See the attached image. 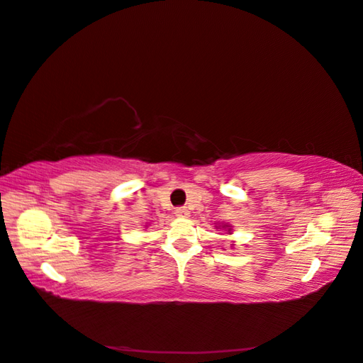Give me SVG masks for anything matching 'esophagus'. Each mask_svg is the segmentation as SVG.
<instances>
[{"label": "esophagus", "mask_w": 363, "mask_h": 363, "mask_svg": "<svg viewBox=\"0 0 363 363\" xmlns=\"http://www.w3.org/2000/svg\"><path fill=\"white\" fill-rule=\"evenodd\" d=\"M174 213H175L177 218H186L188 214H189V211L184 208V206H179V208H175Z\"/></svg>", "instance_id": "1"}]
</instances>
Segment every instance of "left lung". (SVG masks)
<instances>
[{"instance_id":"left-lung-1","label":"left lung","mask_w":363,"mask_h":363,"mask_svg":"<svg viewBox=\"0 0 363 363\" xmlns=\"http://www.w3.org/2000/svg\"><path fill=\"white\" fill-rule=\"evenodd\" d=\"M223 228H228V225H225V224H224V225H223ZM228 233H230V228H228Z\"/></svg>"}]
</instances>
